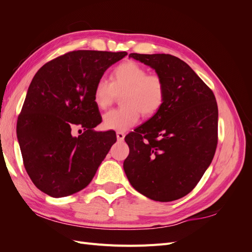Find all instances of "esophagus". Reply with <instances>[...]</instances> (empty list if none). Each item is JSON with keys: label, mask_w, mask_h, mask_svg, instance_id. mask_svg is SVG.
I'll use <instances>...</instances> for the list:
<instances>
[{"label": "esophagus", "mask_w": 252, "mask_h": 252, "mask_svg": "<svg viewBox=\"0 0 252 252\" xmlns=\"http://www.w3.org/2000/svg\"><path fill=\"white\" fill-rule=\"evenodd\" d=\"M117 138L119 141H123L125 139V133L122 132V131H118L117 132Z\"/></svg>", "instance_id": "esophagus-1"}]
</instances>
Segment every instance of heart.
<instances>
[{"label":"heart","mask_w":252,"mask_h":252,"mask_svg":"<svg viewBox=\"0 0 252 252\" xmlns=\"http://www.w3.org/2000/svg\"><path fill=\"white\" fill-rule=\"evenodd\" d=\"M121 95V108L106 112L103 125L111 130L126 131L144 117L158 113L166 100L164 79L134 61H127L114 68L110 81L100 79L94 88V102L97 108L106 109Z\"/></svg>","instance_id":"obj_1"}]
</instances>
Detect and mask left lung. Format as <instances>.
<instances>
[{
  "mask_svg": "<svg viewBox=\"0 0 252 252\" xmlns=\"http://www.w3.org/2000/svg\"><path fill=\"white\" fill-rule=\"evenodd\" d=\"M156 69L166 84L158 113L125 136L124 170L132 187L149 199L171 202L197 185L216 154L218 104L212 90L179 58L130 53Z\"/></svg>",
  "mask_w": 252,
  "mask_h": 252,
  "instance_id": "1",
  "label": "left lung"
}]
</instances>
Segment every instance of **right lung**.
<instances>
[{"label": "right lung", "instance_id": "add662e5", "mask_svg": "<svg viewBox=\"0 0 252 252\" xmlns=\"http://www.w3.org/2000/svg\"><path fill=\"white\" fill-rule=\"evenodd\" d=\"M126 51L74 50L43 65L30 83L17 122L23 164L33 184L53 197L85 188L116 143L102 122L94 88ZM82 127V135L72 130Z\"/></svg>", "mask_w": 252, "mask_h": 252}]
</instances>
